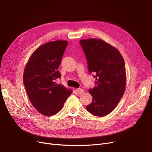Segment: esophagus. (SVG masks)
Returning a JSON list of instances; mask_svg holds the SVG:
<instances>
[{"instance_id":"1","label":"esophagus","mask_w":152,"mask_h":152,"mask_svg":"<svg viewBox=\"0 0 152 152\" xmlns=\"http://www.w3.org/2000/svg\"><path fill=\"white\" fill-rule=\"evenodd\" d=\"M76 91L77 94H82L84 92V90L81 88H77V89H76Z\"/></svg>"}]
</instances>
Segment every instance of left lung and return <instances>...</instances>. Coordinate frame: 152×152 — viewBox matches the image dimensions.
Wrapping results in <instances>:
<instances>
[{
  "label": "left lung",
  "mask_w": 152,
  "mask_h": 152,
  "mask_svg": "<svg viewBox=\"0 0 152 152\" xmlns=\"http://www.w3.org/2000/svg\"><path fill=\"white\" fill-rule=\"evenodd\" d=\"M89 73L96 86L88 91L92 102L86 109L92 115L103 117L113 111L123 96L126 84L125 63L115 48L100 39H81Z\"/></svg>",
  "instance_id": "1"
}]
</instances>
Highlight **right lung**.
Masks as SVG:
<instances>
[{
	"instance_id": "obj_1",
	"label": "right lung",
	"mask_w": 152,
	"mask_h": 152,
	"mask_svg": "<svg viewBox=\"0 0 152 152\" xmlns=\"http://www.w3.org/2000/svg\"><path fill=\"white\" fill-rule=\"evenodd\" d=\"M68 42L57 40L38 47L31 55L23 72V84L34 107L46 116L57 114L72 91L55 81L61 77L58 70Z\"/></svg>"
}]
</instances>
